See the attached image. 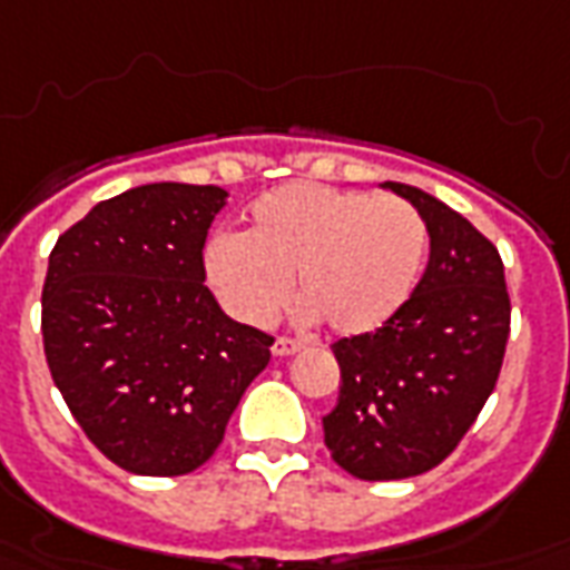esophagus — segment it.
I'll list each match as a JSON object with an SVG mask.
<instances>
[{
  "label": "esophagus",
  "instance_id": "obj_1",
  "mask_svg": "<svg viewBox=\"0 0 570 570\" xmlns=\"http://www.w3.org/2000/svg\"><path fill=\"white\" fill-rule=\"evenodd\" d=\"M298 348H302V342H298V340H286V336H281V340H274L272 354H274V357H289V354H296Z\"/></svg>",
  "mask_w": 570,
  "mask_h": 570
}]
</instances>
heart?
<instances>
[{"instance_id": "b5f03b06", "label": "heart", "mask_w": 570, "mask_h": 570, "mask_svg": "<svg viewBox=\"0 0 570 570\" xmlns=\"http://www.w3.org/2000/svg\"><path fill=\"white\" fill-rule=\"evenodd\" d=\"M429 228L401 197L293 181L258 197L240 234L206 246V281L240 324L268 326L296 281L298 321L340 336L389 324L420 284Z\"/></svg>"}]
</instances>
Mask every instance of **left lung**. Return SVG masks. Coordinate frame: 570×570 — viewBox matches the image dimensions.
I'll return each mask as SVG.
<instances>
[{
  "instance_id": "left-lung-1",
  "label": "left lung",
  "mask_w": 570,
  "mask_h": 570,
  "mask_svg": "<svg viewBox=\"0 0 570 570\" xmlns=\"http://www.w3.org/2000/svg\"><path fill=\"white\" fill-rule=\"evenodd\" d=\"M382 188L425 218L429 265L389 324L333 345L342 385L324 416V444L364 481L435 469L491 397L509 340L497 246L432 194L397 181Z\"/></svg>"
}]
</instances>
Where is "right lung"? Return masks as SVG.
Returning <instances> with one entry per match:
<instances>
[{"label": "right lung", "mask_w": 570, "mask_h": 570, "mask_svg": "<svg viewBox=\"0 0 570 570\" xmlns=\"http://www.w3.org/2000/svg\"><path fill=\"white\" fill-rule=\"evenodd\" d=\"M228 190L157 181L63 230L42 286L51 380L89 441L135 475H188L225 438L272 336L218 308L203 244Z\"/></svg>", "instance_id": "right-lung-1"}]
</instances>
